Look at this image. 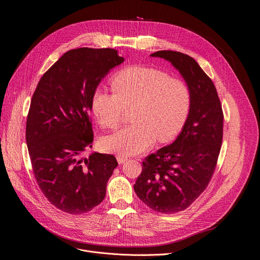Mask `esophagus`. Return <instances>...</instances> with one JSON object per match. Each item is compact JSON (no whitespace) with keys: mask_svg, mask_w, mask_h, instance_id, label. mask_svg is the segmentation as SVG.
<instances>
[{"mask_svg":"<svg viewBox=\"0 0 260 260\" xmlns=\"http://www.w3.org/2000/svg\"><path fill=\"white\" fill-rule=\"evenodd\" d=\"M117 160H118L119 165H122V163H124V162L127 160V157L122 156V155H118V156H117Z\"/></svg>","mask_w":260,"mask_h":260,"instance_id":"esophagus-1","label":"esophagus"}]
</instances>
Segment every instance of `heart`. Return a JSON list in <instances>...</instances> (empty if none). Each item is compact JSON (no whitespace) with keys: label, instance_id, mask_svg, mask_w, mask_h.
<instances>
[{"label":"heart","instance_id":"b5f03b06","mask_svg":"<svg viewBox=\"0 0 260 260\" xmlns=\"http://www.w3.org/2000/svg\"><path fill=\"white\" fill-rule=\"evenodd\" d=\"M114 92L97 88L91 107L100 124L117 127L124 107L134 106V124L105 137L101 144L107 152L137 155L158 139L168 142L178 134L190 107V89L180 78L149 66H132L116 74L112 80Z\"/></svg>","mask_w":260,"mask_h":260}]
</instances>
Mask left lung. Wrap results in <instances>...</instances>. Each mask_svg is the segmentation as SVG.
<instances>
[{
    "mask_svg": "<svg viewBox=\"0 0 260 260\" xmlns=\"http://www.w3.org/2000/svg\"><path fill=\"white\" fill-rule=\"evenodd\" d=\"M151 56L179 71L190 89V107L177 139L142 162L134 189L152 210L173 214L188 208L210 183L222 143L223 113L213 81L192 57L173 50Z\"/></svg>",
    "mask_w": 260,
    "mask_h": 260,
    "instance_id": "1",
    "label": "left lung"
}]
</instances>
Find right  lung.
Masks as SVG:
<instances>
[{
  "instance_id": "add662e5",
  "label": "right lung",
  "mask_w": 260,
  "mask_h": 260,
  "mask_svg": "<svg viewBox=\"0 0 260 260\" xmlns=\"http://www.w3.org/2000/svg\"><path fill=\"white\" fill-rule=\"evenodd\" d=\"M123 61L113 48L68 50L40 79L34 92L26 121L32 171L47 200L65 213L80 215L100 204L118 167L113 155H82L93 141V92Z\"/></svg>"
}]
</instances>
